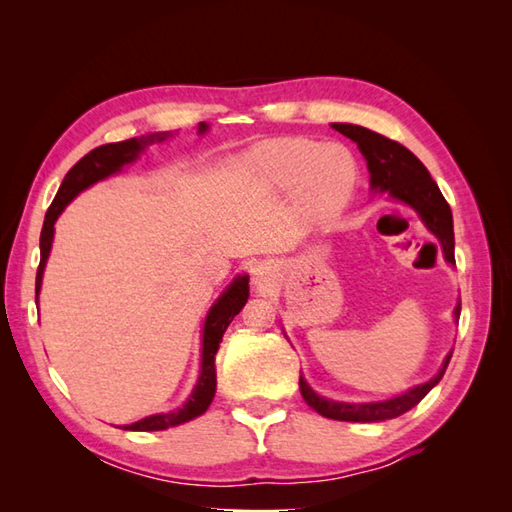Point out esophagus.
I'll return each instance as SVG.
<instances>
[{
  "label": "esophagus",
  "mask_w": 512,
  "mask_h": 512,
  "mask_svg": "<svg viewBox=\"0 0 512 512\" xmlns=\"http://www.w3.org/2000/svg\"><path fill=\"white\" fill-rule=\"evenodd\" d=\"M270 268L268 266H257L255 270H253V281H255V286H259V288H266L268 284H270Z\"/></svg>",
  "instance_id": "34e87169"
}]
</instances>
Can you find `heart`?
Listing matches in <instances>:
<instances>
[{
  "instance_id": "b5f03b06",
  "label": "heart",
  "mask_w": 512,
  "mask_h": 512,
  "mask_svg": "<svg viewBox=\"0 0 512 512\" xmlns=\"http://www.w3.org/2000/svg\"><path fill=\"white\" fill-rule=\"evenodd\" d=\"M235 167L270 191L297 189L299 209L314 220L339 211L356 184L350 149L308 138L268 140L246 151Z\"/></svg>"
}]
</instances>
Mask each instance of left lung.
<instances>
[{
	"mask_svg": "<svg viewBox=\"0 0 512 512\" xmlns=\"http://www.w3.org/2000/svg\"><path fill=\"white\" fill-rule=\"evenodd\" d=\"M332 127L336 132H341L343 136L354 140L358 149H361V154L367 160L369 184H372V189L389 191V195L394 200L409 204L411 209L420 215L424 226L438 237L444 259L453 266L455 237H453L451 206L447 204V200H444L436 180L429 176L427 167H424L407 147H402L400 143H396V140H391L383 134L372 132V129L361 127V125H350V123H332ZM460 310L462 306L458 303L453 310L455 319H460ZM451 354L453 350L447 354V358H444L440 372L431 380H427V383L413 387L405 391V394L389 400H380V402L328 400L319 394H314L310 385L303 380V376L299 378V389H301L303 400H306L314 411L321 413L323 418L345 420V422L391 420V418L402 416V413L409 411L411 407H416L418 402L440 383L444 372H447Z\"/></svg>",
	"mask_w": 512,
	"mask_h": 512,
	"instance_id": "8db88e82",
	"label": "left lung"
}]
</instances>
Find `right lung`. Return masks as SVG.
Returning a JSON list of instances; mask_svg holds the SVG:
<instances>
[{
    "label": "right lung",
    "mask_w": 512,
    "mask_h": 512,
    "mask_svg": "<svg viewBox=\"0 0 512 512\" xmlns=\"http://www.w3.org/2000/svg\"><path fill=\"white\" fill-rule=\"evenodd\" d=\"M206 129H209V125L206 123L198 125L200 134H204ZM167 138H169V132H158V134H149V136H140V138H129V140H123V143L101 145V147L92 149L90 154H85L68 173H65V178L61 182L57 195H54V200L46 213V220H43V228H41V237H39L41 262L37 268L35 299H39L43 268H46L50 248H52L54 222H57V217L61 215L65 206H68L81 191L92 187L94 182H99L107 176H114V173L123 169V165L134 162L140 151H143L147 145L162 143V140H167ZM246 301H248V275L235 277L233 284L222 292L220 299L213 303V308L209 310V314H206L204 330H202L200 378H198V383H195L187 402H184V405L176 411L156 413V416L143 418L134 424H125L127 431H162L169 427H178V424L198 418L206 409H209V405L213 402V396H215V387H217V376H215L217 347H220L226 328L235 319V314H239V310L244 308Z\"/></svg>",
    "instance_id": "add662e5"
}]
</instances>
